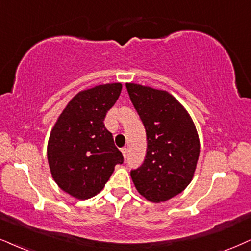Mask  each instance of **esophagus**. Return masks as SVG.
Masks as SVG:
<instances>
[{"mask_svg": "<svg viewBox=\"0 0 251 251\" xmlns=\"http://www.w3.org/2000/svg\"><path fill=\"white\" fill-rule=\"evenodd\" d=\"M121 152H122L123 157L126 158V156H128V149H126V148H122V149H121Z\"/></svg>", "mask_w": 251, "mask_h": 251, "instance_id": "34e87169", "label": "esophagus"}]
</instances>
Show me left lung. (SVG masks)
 Instances as JSON below:
<instances>
[{"instance_id": "1", "label": "left lung", "mask_w": 251, "mask_h": 251, "mask_svg": "<svg viewBox=\"0 0 251 251\" xmlns=\"http://www.w3.org/2000/svg\"><path fill=\"white\" fill-rule=\"evenodd\" d=\"M129 98L145 128L147 153L131 170L136 188L144 198L162 202L187 187L200 153L194 123L179 102L165 91L126 83Z\"/></svg>"}]
</instances>
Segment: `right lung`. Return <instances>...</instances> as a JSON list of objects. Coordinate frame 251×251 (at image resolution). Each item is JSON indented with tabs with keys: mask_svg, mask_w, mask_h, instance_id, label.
Segmentation results:
<instances>
[{
	"mask_svg": "<svg viewBox=\"0 0 251 251\" xmlns=\"http://www.w3.org/2000/svg\"><path fill=\"white\" fill-rule=\"evenodd\" d=\"M121 89V83H107L78 93L52 129L48 144L52 177L76 199L97 196L125 160L103 123Z\"/></svg>",
	"mask_w": 251,
	"mask_h": 251,
	"instance_id": "obj_1",
	"label": "right lung"
}]
</instances>
